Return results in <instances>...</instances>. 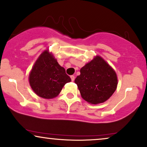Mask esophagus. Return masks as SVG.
Here are the masks:
<instances>
[{
    "mask_svg": "<svg viewBox=\"0 0 147 147\" xmlns=\"http://www.w3.org/2000/svg\"><path fill=\"white\" fill-rule=\"evenodd\" d=\"M70 78H71V81H74V80H75V76L72 75V76H70Z\"/></svg>",
    "mask_w": 147,
    "mask_h": 147,
    "instance_id": "esophagus-1",
    "label": "esophagus"
}]
</instances>
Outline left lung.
<instances>
[{"label": "left lung", "instance_id": "1", "mask_svg": "<svg viewBox=\"0 0 147 147\" xmlns=\"http://www.w3.org/2000/svg\"><path fill=\"white\" fill-rule=\"evenodd\" d=\"M81 96L88 103L97 105L105 102L117 86L115 70L101 57L96 55L80 69L75 80Z\"/></svg>", "mask_w": 147, "mask_h": 147}]
</instances>
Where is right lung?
<instances>
[{
    "mask_svg": "<svg viewBox=\"0 0 147 147\" xmlns=\"http://www.w3.org/2000/svg\"><path fill=\"white\" fill-rule=\"evenodd\" d=\"M71 78L65 69L58 63L49 49L41 53L32 67L29 75L32 89L38 96L51 99L58 96Z\"/></svg>",
    "mask_w": 147,
    "mask_h": 147,
    "instance_id": "1",
    "label": "right lung"
}]
</instances>
